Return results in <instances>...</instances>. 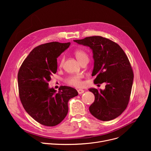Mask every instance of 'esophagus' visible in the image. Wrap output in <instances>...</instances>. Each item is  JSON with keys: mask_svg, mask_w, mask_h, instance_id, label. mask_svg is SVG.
<instances>
[{"mask_svg": "<svg viewBox=\"0 0 151 151\" xmlns=\"http://www.w3.org/2000/svg\"><path fill=\"white\" fill-rule=\"evenodd\" d=\"M78 91V93L79 94H82L83 92H84V90H82V89H79L77 90Z\"/></svg>", "mask_w": 151, "mask_h": 151, "instance_id": "34e87169", "label": "esophagus"}]
</instances>
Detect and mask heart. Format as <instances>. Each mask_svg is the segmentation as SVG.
<instances>
[{"label": "heart", "mask_w": 151, "mask_h": 151, "mask_svg": "<svg viewBox=\"0 0 151 151\" xmlns=\"http://www.w3.org/2000/svg\"><path fill=\"white\" fill-rule=\"evenodd\" d=\"M75 55L76 56L78 60L82 63L83 61H89V56L88 54L82 50H76L74 51ZM64 61V57L62 56L60 58L59 61V66L61 67L63 66V63ZM83 78V75L81 74L77 75H73L68 76L64 80L65 82L69 84L70 86L75 87H81L82 85V79Z\"/></svg>", "instance_id": "heart-1"}]
</instances>
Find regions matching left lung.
Masks as SVG:
<instances>
[{
	"instance_id": "8db88e82",
	"label": "left lung",
	"mask_w": 151,
	"mask_h": 151,
	"mask_svg": "<svg viewBox=\"0 0 151 151\" xmlns=\"http://www.w3.org/2000/svg\"><path fill=\"white\" fill-rule=\"evenodd\" d=\"M73 41L93 50L94 65L92 76L96 75L94 83H107L104 90L89 89L95 96L89 107L90 113L103 121L117 118L127 108L133 85L134 74L127 56L116 43L101 36Z\"/></svg>"
}]
</instances>
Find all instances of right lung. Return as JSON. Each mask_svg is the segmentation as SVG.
I'll return each instance as SVG.
<instances>
[{"mask_svg":"<svg viewBox=\"0 0 151 151\" xmlns=\"http://www.w3.org/2000/svg\"><path fill=\"white\" fill-rule=\"evenodd\" d=\"M70 45L58 42L40 45L30 52L18 70L20 101L29 115L42 125L60 124L68 114L69 100L78 94L68 86H61L58 93L48 87L51 76L57 72V58Z\"/></svg>","mask_w":151,"mask_h":151,"instance_id":"1","label":"right lung"}]
</instances>
